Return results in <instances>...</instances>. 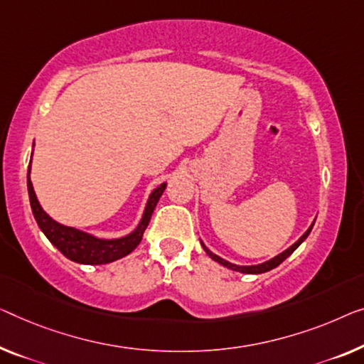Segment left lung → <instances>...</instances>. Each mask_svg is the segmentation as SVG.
<instances>
[{
	"mask_svg": "<svg viewBox=\"0 0 364 364\" xmlns=\"http://www.w3.org/2000/svg\"><path fill=\"white\" fill-rule=\"evenodd\" d=\"M316 222V220H314ZM314 222H312V225L309 227V229L304 232V235L299 238V240H297L296 243H292V245L287 248V250H284L283 253H279V255H276L274 258H271V259H268V262H264V263H259V264H252V267H240V264H234V263H230V262H227V259H224V258H220V257H217L215 253H213L209 250L208 247L204 245L203 242H200V245H203V248L205 250V253L209 255L210 258L214 259V262H217V263H220L222 267H225V268H229V269H234V271H238V273H247V274H259V273H267V271H269V269H273V268H276L278 267V264H281L284 262V259L289 257V255L296 250L297 247L301 245V243L306 240V238L309 237V234H311V230H312V227H314Z\"/></svg>",
	"mask_w": 364,
	"mask_h": 364,
	"instance_id": "1",
	"label": "left lung"
}]
</instances>
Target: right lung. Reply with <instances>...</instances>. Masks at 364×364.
<instances>
[{
    "label": "right lung",
    "mask_w": 364,
    "mask_h": 364,
    "mask_svg": "<svg viewBox=\"0 0 364 364\" xmlns=\"http://www.w3.org/2000/svg\"><path fill=\"white\" fill-rule=\"evenodd\" d=\"M166 188V183H161L160 186H156L149 196L147 204H145V210L140 219L139 225L130 232L129 235L121 238H97L95 235L88 234V232L73 229V227H67L58 224L57 220H53L46 210L42 209V205L37 200V196L32 188L31 181V164L29 170H27V191H29V200L32 214L37 225L41 227L52 245H55L65 257L72 259L75 263L81 264H106L116 259L126 257L132 250L137 248V245L142 240L144 232L147 229L150 217L154 214V209L159 199L161 198Z\"/></svg>",
    "instance_id": "obj_1"
}]
</instances>
